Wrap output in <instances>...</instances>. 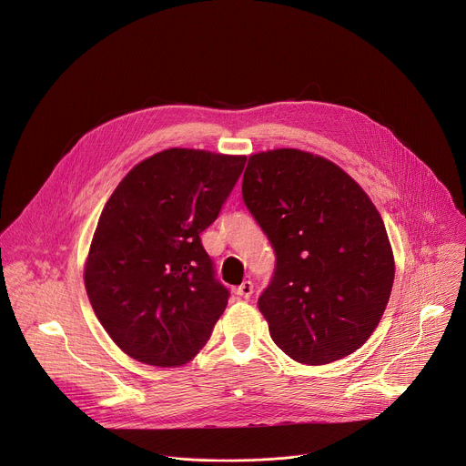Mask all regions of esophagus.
Here are the masks:
<instances>
[{
  "label": "esophagus",
  "instance_id": "1",
  "mask_svg": "<svg viewBox=\"0 0 466 466\" xmlns=\"http://www.w3.org/2000/svg\"><path fill=\"white\" fill-rule=\"evenodd\" d=\"M252 291H254V284L250 280H245L243 284H239L236 288V295L241 297V299H248L252 295Z\"/></svg>",
  "mask_w": 466,
  "mask_h": 466
}]
</instances>
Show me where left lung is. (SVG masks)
Returning a JSON list of instances; mask_svg holds the SVG:
<instances>
[{"label":"left lung","instance_id":"left-lung-1","mask_svg":"<svg viewBox=\"0 0 466 466\" xmlns=\"http://www.w3.org/2000/svg\"><path fill=\"white\" fill-rule=\"evenodd\" d=\"M243 201L275 252L258 299L277 347L302 365L356 352L387 308L394 256L380 212L338 164L300 149L248 157Z\"/></svg>","mask_w":466,"mask_h":466}]
</instances>
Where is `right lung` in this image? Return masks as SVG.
I'll list each match as a JSON object with an SVG mask.
<instances>
[{
    "mask_svg": "<svg viewBox=\"0 0 466 466\" xmlns=\"http://www.w3.org/2000/svg\"><path fill=\"white\" fill-rule=\"evenodd\" d=\"M247 157L171 147L132 167L106 201L85 261V288L110 339L155 367L191 361L228 302L201 234Z\"/></svg>",
    "mask_w": 466,
    "mask_h": 466,
    "instance_id": "right-lung-1",
    "label": "right lung"
}]
</instances>
